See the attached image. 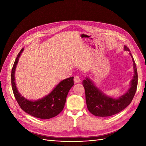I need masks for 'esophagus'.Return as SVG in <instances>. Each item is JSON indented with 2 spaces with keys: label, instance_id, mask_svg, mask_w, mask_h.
<instances>
[{
  "label": "esophagus",
  "instance_id": "esophagus-1",
  "mask_svg": "<svg viewBox=\"0 0 146 146\" xmlns=\"http://www.w3.org/2000/svg\"><path fill=\"white\" fill-rule=\"evenodd\" d=\"M74 81L75 83H79L80 82V78L78 76H75L74 77Z\"/></svg>",
  "mask_w": 146,
  "mask_h": 146
}]
</instances>
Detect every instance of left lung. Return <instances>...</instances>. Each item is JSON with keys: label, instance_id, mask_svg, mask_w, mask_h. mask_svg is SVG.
I'll list each match as a JSON object with an SVG mask.
<instances>
[{"label": "left lung", "instance_id": "1", "mask_svg": "<svg viewBox=\"0 0 146 146\" xmlns=\"http://www.w3.org/2000/svg\"><path fill=\"white\" fill-rule=\"evenodd\" d=\"M124 50L130 51V49L126 46H124ZM129 54L133 61L134 75L127 92L119 98H115L105 94L88 77H86L85 80L83 81L88 110L94 115L97 117L113 115L123 110L131 103L137 90L138 75L134 58L131 52H129Z\"/></svg>", "mask_w": 146, "mask_h": 146}]
</instances>
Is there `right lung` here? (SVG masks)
<instances>
[{
    "mask_svg": "<svg viewBox=\"0 0 146 146\" xmlns=\"http://www.w3.org/2000/svg\"><path fill=\"white\" fill-rule=\"evenodd\" d=\"M23 51L24 48L17 54L11 72L12 91L18 104L26 113L39 119H48L58 115L63 110L67 95L74 85L73 77L62 80L48 95L39 100L33 101L24 98L17 90L15 82V68Z\"/></svg>",
    "mask_w": 146,
    "mask_h": 146,
    "instance_id": "obj_1",
    "label": "right lung"
}]
</instances>
